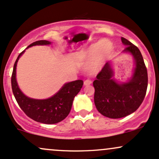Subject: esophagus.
<instances>
[{
	"label": "esophagus",
	"instance_id": "1",
	"mask_svg": "<svg viewBox=\"0 0 159 159\" xmlns=\"http://www.w3.org/2000/svg\"><path fill=\"white\" fill-rule=\"evenodd\" d=\"M91 83H92V81H90V80H85L84 81V86H87V85L91 84Z\"/></svg>",
	"mask_w": 159,
	"mask_h": 159
}]
</instances>
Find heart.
Returning <instances> with one entry per match:
<instances>
[{
    "label": "heart",
    "instance_id": "heart-1",
    "mask_svg": "<svg viewBox=\"0 0 159 159\" xmlns=\"http://www.w3.org/2000/svg\"><path fill=\"white\" fill-rule=\"evenodd\" d=\"M114 46L109 39H100L90 45L81 54V61L89 75H95L102 69L113 52Z\"/></svg>",
    "mask_w": 159,
    "mask_h": 159
}]
</instances>
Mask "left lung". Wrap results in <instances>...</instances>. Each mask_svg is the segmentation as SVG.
<instances>
[{"label": "left lung", "instance_id": "left-lung-1", "mask_svg": "<svg viewBox=\"0 0 159 159\" xmlns=\"http://www.w3.org/2000/svg\"><path fill=\"white\" fill-rule=\"evenodd\" d=\"M126 46L123 54H129L134 61L132 75L126 81L114 78L112 61L106 63L93 81L94 103L97 110L106 117L119 119L134 113L144 100L148 86V74L139 49L122 37Z\"/></svg>", "mask_w": 159, "mask_h": 159}]
</instances>
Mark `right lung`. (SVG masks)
I'll return each mask as SVG.
<instances>
[{
    "label": "right lung",
    "instance_id": "add662e5",
    "mask_svg": "<svg viewBox=\"0 0 159 159\" xmlns=\"http://www.w3.org/2000/svg\"><path fill=\"white\" fill-rule=\"evenodd\" d=\"M50 44H52L51 42L47 40H39L33 43L26 49L34 46H48ZM25 50L16 58L11 77V85L15 99L23 111L35 121L45 124L59 123L69 114L75 97L82 88L83 81L76 80L67 82L63 84L58 92L46 99L29 98L20 89L16 81V66Z\"/></svg>",
    "mask_w": 159,
    "mask_h": 159
}]
</instances>
